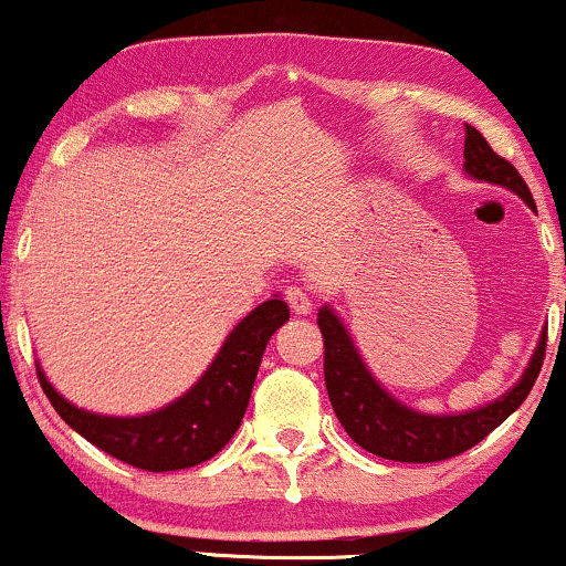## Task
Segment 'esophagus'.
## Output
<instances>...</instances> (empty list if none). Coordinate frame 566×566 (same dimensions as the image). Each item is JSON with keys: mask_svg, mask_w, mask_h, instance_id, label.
Segmentation results:
<instances>
[{"mask_svg": "<svg viewBox=\"0 0 566 566\" xmlns=\"http://www.w3.org/2000/svg\"><path fill=\"white\" fill-rule=\"evenodd\" d=\"M287 303H290V308H293V312L297 314V316H308L312 314V308H314V303H312V297H308L306 293H303L301 287H290L287 293Z\"/></svg>", "mask_w": 566, "mask_h": 566, "instance_id": "1", "label": "esophagus"}]
</instances>
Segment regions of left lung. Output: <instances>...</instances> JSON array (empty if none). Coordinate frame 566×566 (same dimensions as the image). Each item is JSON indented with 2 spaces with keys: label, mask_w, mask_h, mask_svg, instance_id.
Segmentation results:
<instances>
[{
  "label": "left lung",
  "mask_w": 566,
  "mask_h": 566,
  "mask_svg": "<svg viewBox=\"0 0 566 566\" xmlns=\"http://www.w3.org/2000/svg\"><path fill=\"white\" fill-rule=\"evenodd\" d=\"M464 174L478 182L500 185L515 192L524 198L532 212H537L535 198L521 174L505 158H500L473 126H464ZM316 316L325 338V387L335 416L354 443L392 462H440L481 443L532 392L543 368L545 338H548L545 331L539 333L530 365L505 395L462 413H424L397 400L370 374L352 333L346 331L344 319L335 314L333 306H322Z\"/></svg>",
  "instance_id": "left-lung-1"
}]
</instances>
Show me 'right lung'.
<instances>
[{
  "label": "right lung",
  "instance_id": "obj_1",
  "mask_svg": "<svg viewBox=\"0 0 566 566\" xmlns=\"http://www.w3.org/2000/svg\"><path fill=\"white\" fill-rule=\"evenodd\" d=\"M287 319L290 308L279 295L260 303L228 333L217 357L188 392L150 413L85 411L48 381L42 365H36V374L61 419L96 449L150 473L196 468L222 451L239 430L265 346Z\"/></svg>",
  "mask_w": 566,
  "mask_h": 566
}]
</instances>
